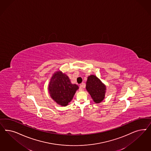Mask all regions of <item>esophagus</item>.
Returning a JSON list of instances; mask_svg holds the SVG:
<instances>
[{
    "mask_svg": "<svg viewBox=\"0 0 151 151\" xmlns=\"http://www.w3.org/2000/svg\"><path fill=\"white\" fill-rule=\"evenodd\" d=\"M84 87H85V84H81L79 86V91H82Z\"/></svg>",
    "mask_w": 151,
    "mask_h": 151,
    "instance_id": "34e87169",
    "label": "esophagus"
}]
</instances>
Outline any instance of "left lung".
I'll list each match as a JSON object with an SVG mask.
<instances>
[{"label": "left lung", "instance_id": "1", "mask_svg": "<svg viewBox=\"0 0 151 151\" xmlns=\"http://www.w3.org/2000/svg\"><path fill=\"white\" fill-rule=\"evenodd\" d=\"M86 89L94 102H101L104 98L106 86L96 76L91 75L88 77Z\"/></svg>", "mask_w": 151, "mask_h": 151}]
</instances>
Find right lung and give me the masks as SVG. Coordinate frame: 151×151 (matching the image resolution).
Listing matches in <instances>:
<instances>
[{
    "label": "right lung",
    "mask_w": 151,
    "mask_h": 151,
    "mask_svg": "<svg viewBox=\"0 0 151 151\" xmlns=\"http://www.w3.org/2000/svg\"><path fill=\"white\" fill-rule=\"evenodd\" d=\"M79 87L73 84L68 76L62 72L54 73L49 84V92L55 102L62 106H66L70 102Z\"/></svg>",
    "instance_id": "obj_1"
}]
</instances>
